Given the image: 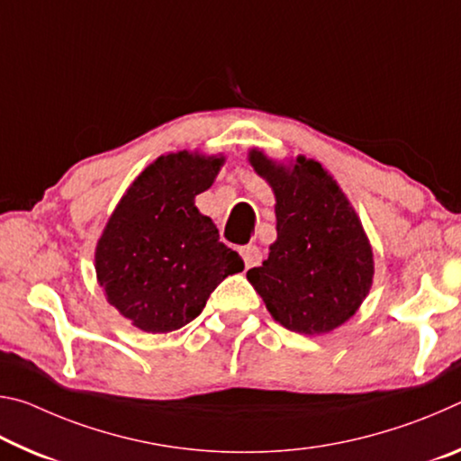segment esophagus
Listing matches in <instances>:
<instances>
[{
	"instance_id": "34e87169",
	"label": "esophagus",
	"mask_w": 461,
	"mask_h": 461,
	"mask_svg": "<svg viewBox=\"0 0 461 461\" xmlns=\"http://www.w3.org/2000/svg\"><path fill=\"white\" fill-rule=\"evenodd\" d=\"M240 254H241V258H244L246 268H254V267H258V264L262 262V249L258 246H254V244L241 246L240 248Z\"/></svg>"
}]
</instances>
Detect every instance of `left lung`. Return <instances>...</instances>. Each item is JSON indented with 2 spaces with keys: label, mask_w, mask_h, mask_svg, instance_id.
<instances>
[{
  "label": "left lung",
  "mask_w": 461,
  "mask_h": 461,
  "mask_svg": "<svg viewBox=\"0 0 461 461\" xmlns=\"http://www.w3.org/2000/svg\"><path fill=\"white\" fill-rule=\"evenodd\" d=\"M249 165L275 191L276 241L246 276L286 330L330 333L356 313L372 286V248L360 217L315 160L296 156L286 167L254 148Z\"/></svg>",
  "instance_id": "1"
}]
</instances>
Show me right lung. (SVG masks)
I'll list each match as a JSON object with an SVG mask.
<instances>
[{
  "instance_id": "obj_1",
  "label": "right lung",
  "mask_w": 461,
  "mask_h": 461,
  "mask_svg": "<svg viewBox=\"0 0 461 461\" xmlns=\"http://www.w3.org/2000/svg\"><path fill=\"white\" fill-rule=\"evenodd\" d=\"M223 156L175 152L146 167L109 217L95 248L97 283L109 305L148 333H168L197 317L244 260L194 207Z\"/></svg>"
}]
</instances>
